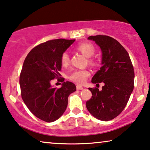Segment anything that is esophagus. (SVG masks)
<instances>
[{
    "label": "esophagus",
    "instance_id": "1",
    "mask_svg": "<svg viewBox=\"0 0 150 150\" xmlns=\"http://www.w3.org/2000/svg\"><path fill=\"white\" fill-rule=\"evenodd\" d=\"M76 88L77 89V90H81V89H83V87L81 86H79V85H77Z\"/></svg>",
    "mask_w": 150,
    "mask_h": 150
}]
</instances>
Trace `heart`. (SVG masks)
<instances>
[{
	"label": "heart",
	"instance_id": "obj_1",
	"mask_svg": "<svg viewBox=\"0 0 150 150\" xmlns=\"http://www.w3.org/2000/svg\"><path fill=\"white\" fill-rule=\"evenodd\" d=\"M75 48L79 52L82 53L86 57H88V62L89 65L96 66L97 64V59L94 57H91V56L93 55L95 51H96V48H95L94 45L91 43L88 42V41L79 43V44L77 45ZM60 63L64 67H66V66L69 65L70 57L67 52H64L61 54ZM89 75H90V73L86 69L75 70L69 75V78L71 81H73V82L76 83V84H82L86 81V78L89 76Z\"/></svg>",
	"mask_w": 150,
	"mask_h": 150
}]
</instances>
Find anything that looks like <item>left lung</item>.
Listing matches in <instances>:
<instances>
[{"instance_id":"obj_1","label":"left lung","mask_w":150,"mask_h":150,"mask_svg":"<svg viewBox=\"0 0 150 150\" xmlns=\"http://www.w3.org/2000/svg\"><path fill=\"white\" fill-rule=\"evenodd\" d=\"M102 52V67L92 83L105 85L102 90L88 88L92 97L86 101L88 111L100 120L115 118L123 111L134 87V70L127 51L117 40L107 35L90 36Z\"/></svg>"}]
</instances>
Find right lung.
Segmentation results:
<instances>
[{"instance_id": "right-lung-1", "label": "right lung", "mask_w": 150, "mask_h": 150, "mask_svg": "<svg viewBox=\"0 0 150 150\" xmlns=\"http://www.w3.org/2000/svg\"><path fill=\"white\" fill-rule=\"evenodd\" d=\"M75 39H58L47 41L28 53L20 74L21 95L33 114L47 122H54L66 111L68 97L76 91L71 81L63 82L61 88H53L51 81L62 82L60 57Z\"/></svg>"}]
</instances>
